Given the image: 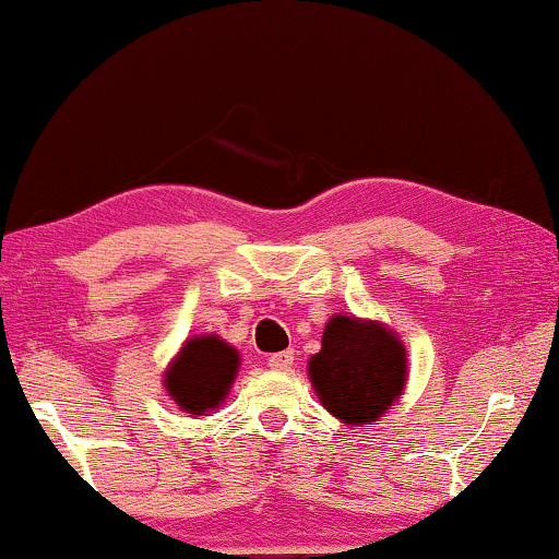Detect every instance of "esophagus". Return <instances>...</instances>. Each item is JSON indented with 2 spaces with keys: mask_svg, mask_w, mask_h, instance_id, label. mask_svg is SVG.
<instances>
[{
  "mask_svg": "<svg viewBox=\"0 0 559 559\" xmlns=\"http://www.w3.org/2000/svg\"><path fill=\"white\" fill-rule=\"evenodd\" d=\"M270 369H274V372H287V369L295 365V352L292 349H285V352H277V355H272L267 359Z\"/></svg>",
  "mask_w": 559,
  "mask_h": 559,
  "instance_id": "1",
  "label": "esophagus"
}]
</instances>
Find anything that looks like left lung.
<instances>
[{
  "instance_id": "obj_1",
  "label": "left lung",
  "mask_w": 559,
  "mask_h": 559,
  "mask_svg": "<svg viewBox=\"0 0 559 559\" xmlns=\"http://www.w3.org/2000/svg\"><path fill=\"white\" fill-rule=\"evenodd\" d=\"M307 369L324 409L345 425H369L405 390L407 355L384 324L334 314Z\"/></svg>"
}]
</instances>
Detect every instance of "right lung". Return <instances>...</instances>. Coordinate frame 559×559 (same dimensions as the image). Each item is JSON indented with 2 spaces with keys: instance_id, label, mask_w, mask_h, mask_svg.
Returning <instances> with one entry per match:
<instances>
[{
  "instance_id": "add662e5",
  "label": "right lung",
  "mask_w": 559,
  "mask_h": 559,
  "mask_svg": "<svg viewBox=\"0 0 559 559\" xmlns=\"http://www.w3.org/2000/svg\"><path fill=\"white\" fill-rule=\"evenodd\" d=\"M239 369V352L217 334L190 337L165 372V388L187 415L219 407Z\"/></svg>"
}]
</instances>
